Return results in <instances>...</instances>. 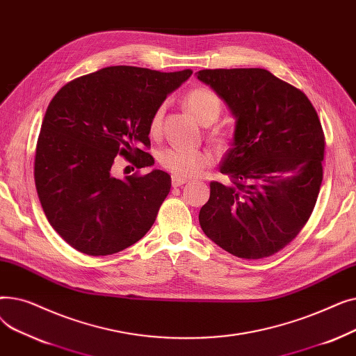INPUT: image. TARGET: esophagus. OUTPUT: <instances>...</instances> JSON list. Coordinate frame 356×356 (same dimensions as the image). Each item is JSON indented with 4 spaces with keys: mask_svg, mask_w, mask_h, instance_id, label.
<instances>
[{
    "mask_svg": "<svg viewBox=\"0 0 356 356\" xmlns=\"http://www.w3.org/2000/svg\"><path fill=\"white\" fill-rule=\"evenodd\" d=\"M186 181H189L186 177H181V176H177V175H173V176H172V184H173V188H179V186L184 184Z\"/></svg>",
    "mask_w": 356,
    "mask_h": 356,
    "instance_id": "obj_1",
    "label": "esophagus"
}]
</instances>
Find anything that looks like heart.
<instances>
[{
  "instance_id": "heart-1",
  "label": "heart",
  "mask_w": 356,
  "mask_h": 356,
  "mask_svg": "<svg viewBox=\"0 0 356 356\" xmlns=\"http://www.w3.org/2000/svg\"><path fill=\"white\" fill-rule=\"evenodd\" d=\"M184 105L188 108L195 118L209 125L215 122L222 112V101L216 93L208 88H196L189 90L184 97ZM164 106H159L149 121V133L159 134L163 124ZM213 140L223 144L227 143L228 137L220 129H215L212 133ZM211 161L208 153L200 149H191L183 147H168L161 149L159 153V163L165 170L172 172L177 176H193L197 175L203 167H207Z\"/></svg>"
}]
</instances>
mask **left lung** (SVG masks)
<instances>
[{"label":"left lung","instance_id":"obj_1","mask_svg":"<svg viewBox=\"0 0 356 356\" xmlns=\"http://www.w3.org/2000/svg\"><path fill=\"white\" fill-rule=\"evenodd\" d=\"M197 79L235 117L232 147L199 212L203 232L229 254L259 259L297 236L323 179L325 134L305 92L266 69H204Z\"/></svg>","mask_w":356,"mask_h":356}]
</instances>
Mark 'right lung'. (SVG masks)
<instances>
[{
	"label": "right lung",
	"mask_w": 356,
	"mask_h": 356,
	"mask_svg": "<svg viewBox=\"0 0 356 356\" xmlns=\"http://www.w3.org/2000/svg\"><path fill=\"white\" fill-rule=\"evenodd\" d=\"M191 69L159 72L109 66L66 83L50 101L35 147L34 180L53 229L86 255H111L153 227L170 192L163 170L117 179L120 154L137 168L153 165L149 121Z\"/></svg>",
	"instance_id": "add662e5"
}]
</instances>
